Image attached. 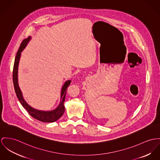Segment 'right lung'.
Listing matches in <instances>:
<instances>
[{
  "instance_id": "add662e5",
  "label": "right lung",
  "mask_w": 160,
  "mask_h": 160,
  "mask_svg": "<svg viewBox=\"0 0 160 160\" xmlns=\"http://www.w3.org/2000/svg\"><path fill=\"white\" fill-rule=\"evenodd\" d=\"M30 39H31V37H28L27 39H25L22 41L19 47V49L16 53V56L15 57L14 66H13V71H12V80H13L15 92L16 94L17 98H18V100H19L22 107L27 111V112L29 113V114L31 116H32L33 118L36 119L37 120L43 122H53L57 121L58 119H60L64 112L65 108H64V102L65 100L68 88L71 84V80L66 81L62 87L60 102L58 106L57 107V108H55V110L52 111H47L38 110L36 109H34L33 108L30 107L29 105H28V103L25 102V100L23 98L22 92L19 88V86L18 85V65H19V62L20 60L21 55V52L25 48V46H27V43L29 42Z\"/></svg>"
}]
</instances>
